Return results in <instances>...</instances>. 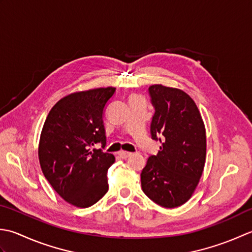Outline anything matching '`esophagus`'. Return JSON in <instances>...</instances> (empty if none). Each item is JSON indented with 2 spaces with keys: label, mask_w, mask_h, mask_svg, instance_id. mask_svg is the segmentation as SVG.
Wrapping results in <instances>:
<instances>
[{
  "label": "esophagus",
  "mask_w": 252,
  "mask_h": 252,
  "mask_svg": "<svg viewBox=\"0 0 252 252\" xmlns=\"http://www.w3.org/2000/svg\"><path fill=\"white\" fill-rule=\"evenodd\" d=\"M131 155H132L131 152H127V151H120L119 152V156L122 158H129Z\"/></svg>",
  "instance_id": "obj_1"
}]
</instances>
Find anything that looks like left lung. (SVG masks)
<instances>
[{
  "instance_id": "obj_1",
  "label": "left lung",
  "mask_w": 252,
  "mask_h": 252,
  "mask_svg": "<svg viewBox=\"0 0 252 252\" xmlns=\"http://www.w3.org/2000/svg\"><path fill=\"white\" fill-rule=\"evenodd\" d=\"M155 107L150 126L153 140L161 142L157 156L149 157L140 174L142 191L164 208L187 202L202 175L207 138L194 101L181 89L149 87Z\"/></svg>"
}]
</instances>
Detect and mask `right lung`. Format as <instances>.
<instances>
[{
    "instance_id": "right-lung-1",
    "label": "right lung",
    "mask_w": 252,
    "mask_h": 252,
    "mask_svg": "<svg viewBox=\"0 0 252 252\" xmlns=\"http://www.w3.org/2000/svg\"><path fill=\"white\" fill-rule=\"evenodd\" d=\"M115 88H97L64 96L51 109L41 131L39 161L43 175L65 201L88 208L109 189L111 153L91 146L106 145L103 113Z\"/></svg>"
}]
</instances>
